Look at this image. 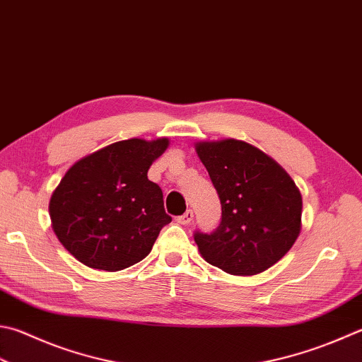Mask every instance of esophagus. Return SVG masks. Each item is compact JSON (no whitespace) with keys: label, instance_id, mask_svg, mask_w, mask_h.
I'll return each instance as SVG.
<instances>
[{"label":"esophagus","instance_id":"34e87169","mask_svg":"<svg viewBox=\"0 0 362 362\" xmlns=\"http://www.w3.org/2000/svg\"><path fill=\"white\" fill-rule=\"evenodd\" d=\"M192 219H194V211L192 209H187L182 216L176 217V221H178V223H181V225H189L190 222H192Z\"/></svg>","mask_w":362,"mask_h":362}]
</instances>
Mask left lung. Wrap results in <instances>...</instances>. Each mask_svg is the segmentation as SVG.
I'll return each instance as SVG.
<instances>
[{"label":"left lung","instance_id":"8db88e82","mask_svg":"<svg viewBox=\"0 0 362 362\" xmlns=\"http://www.w3.org/2000/svg\"><path fill=\"white\" fill-rule=\"evenodd\" d=\"M222 204L221 223L194 240L209 264L233 276H254L277 263L301 231L303 199L290 175L241 140L195 145Z\"/></svg>","mask_w":362,"mask_h":362}]
</instances>
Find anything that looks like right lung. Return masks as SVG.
I'll use <instances>...</instances> for the list:
<instances>
[{"mask_svg":"<svg viewBox=\"0 0 362 362\" xmlns=\"http://www.w3.org/2000/svg\"><path fill=\"white\" fill-rule=\"evenodd\" d=\"M168 139L112 143L75 162L52 194L49 211L59 243L80 263L121 271L143 260L172 222L162 189L148 180Z\"/></svg>","mask_w":362,"mask_h":362,"instance_id":"obj_1","label":"right lung"}]
</instances>
